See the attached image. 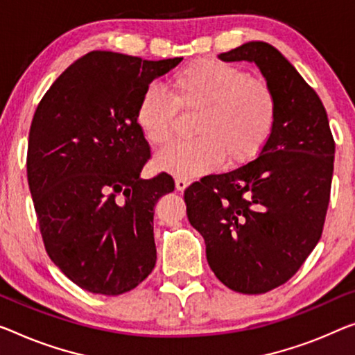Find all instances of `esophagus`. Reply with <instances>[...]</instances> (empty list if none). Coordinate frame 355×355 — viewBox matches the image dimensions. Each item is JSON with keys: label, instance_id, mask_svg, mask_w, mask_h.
<instances>
[{"label": "esophagus", "instance_id": "obj_1", "mask_svg": "<svg viewBox=\"0 0 355 355\" xmlns=\"http://www.w3.org/2000/svg\"><path fill=\"white\" fill-rule=\"evenodd\" d=\"M188 184H189V182L187 178H177L175 180V188L178 189V191H184V189L188 188Z\"/></svg>", "mask_w": 355, "mask_h": 355}]
</instances>
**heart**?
Returning <instances> with one entry per match:
<instances>
[{"label":"heart","instance_id":"heart-1","mask_svg":"<svg viewBox=\"0 0 355 355\" xmlns=\"http://www.w3.org/2000/svg\"><path fill=\"white\" fill-rule=\"evenodd\" d=\"M172 100L155 86L141 94L135 121L151 145L172 137L175 107L199 110L196 139L178 141L156 155V167L178 178L207 173L226 159L241 166L255 159L274 134L279 116L271 84L242 68L216 59H199L168 81Z\"/></svg>","mask_w":355,"mask_h":355}]
</instances>
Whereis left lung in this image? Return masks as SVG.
Here are the masks:
<instances>
[{"mask_svg":"<svg viewBox=\"0 0 355 355\" xmlns=\"http://www.w3.org/2000/svg\"><path fill=\"white\" fill-rule=\"evenodd\" d=\"M218 59L260 68L277 95V124L255 161L188 187L187 214L215 276L234 292L266 293L287 282L320 239L335 141L319 95L276 47L250 41Z\"/></svg>","mask_w":355,"mask_h":355,"instance_id":"8db88e82","label":"left lung"}]
</instances>
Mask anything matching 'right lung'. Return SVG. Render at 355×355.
Instances as JSON below:
<instances>
[{
  "label": "right lung",
  "instance_id": "1",
  "mask_svg": "<svg viewBox=\"0 0 355 355\" xmlns=\"http://www.w3.org/2000/svg\"><path fill=\"white\" fill-rule=\"evenodd\" d=\"M183 59L89 52L55 79L35 111L26 177L51 260L78 287L121 295L156 264L155 205L175 188L140 178L150 145L139 100Z\"/></svg>",
  "mask_w": 355,
  "mask_h": 355
}]
</instances>
